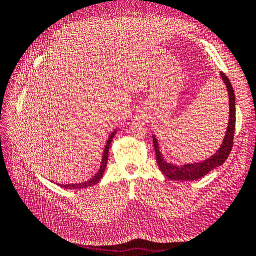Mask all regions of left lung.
I'll return each mask as SVG.
<instances>
[{
    "label": "left lung",
    "instance_id": "1",
    "mask_svg": "<svg viewBox=\"0 0 256 256\" xmlns=\"http://www.w3.org/2000/svg\"><path fill=\"white\" fill-rule=\"evenodd\" d=\"M220 74L222 80H224V82L226 86L230 106L229 123H228L224 142H222L220 148L216 150L214 155L210 156L208 160L194 162V164H184L178 166L176 164H172V162H167L164 160V157H162L160 150L158 142H157L155 135H153V144L156 153V162L157 164H158L160 172L164 174L168 179H172V180H194V179L202 178L209 172L224 164L228 156L230 154L233 146V138H234L236 130V96L229 78H228L224 72H220Z\"/></svg>",
    "mask_w": 256,
    "mask_h": 256
}]
</instances>
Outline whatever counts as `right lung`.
I'll use <instances>...</instances> for the list:
<instances>
[{"label": "right lung", "mask_w": 256, "mask_h": 256, "mask_svg": "<svg viewBox=\"0 0 256 256\" xmlns=\"http://www.w3.org/2000/svg\"><path fill=\"white\" fill-rule=\"evenodd\" d=\"M116 133V130H114V131L108 135V138L106 140V148L104 150H103V156H102V162H101V166H100V170H98V172L96 175L90 178L89 180L84 182H79V184H58V186H60L62 188L64 189H81V188H86L89 186H92V184H96L100 182V179L102 178L103 174L106 172V164H108V148H110V144L112 142V138H114V135Z\"/></svg>", "instance_id": "obj_1"}]
</instances>
